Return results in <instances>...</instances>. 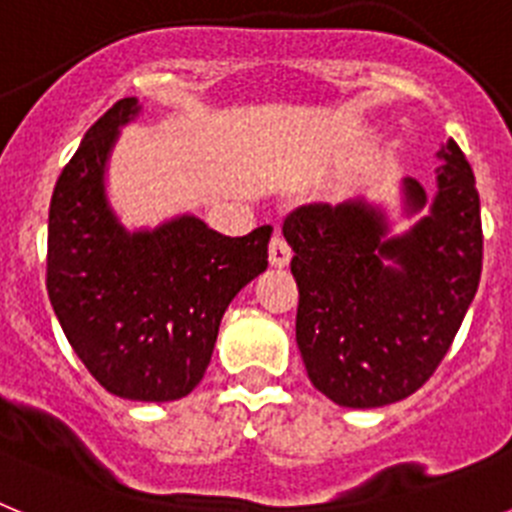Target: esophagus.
I'll list each match as a JSON object with an SVG mask.
<instances>
[{"instance_id": "1", "label": "esophagus", "mask_w": 512, "mask_h": 512, "mask_svg": "<svg viewBox=\"0 0 512 512\" xmlns=\"http://www.w3.org/2000/svg\"><path fill=\"white\" fill-rule=\"evenodd\" d=\"M269 261L271 266H277V269H284V266L292 261V248H289V243L284 241L282 235H274L269 243Z\"/></svg>"}]
</instances>
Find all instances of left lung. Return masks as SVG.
Wrapping results in <instances>:
<instances>
[{
	"instance_id": "1",
	"label": "left lung",
	"mask_w": 512,
	"mask_h": 512,
	"mask_svg": "<svg viewBox=\"0 0 512 512\" xmlns=\"http://www.w3.org/2000/svg\"><path fill=\"white\" fill-rule=\"evenodd\" d=\"M436 194L402 179V215L364 197L305 205L284 220L300 287L297 346L315 390L343 408H382L420 390L449 351L482 274V220L469 161L441 146Z\"/></svg>"
}]
</instances>
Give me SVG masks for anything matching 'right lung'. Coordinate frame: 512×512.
Listing matches in <instances>:
<instances>
[{
  "mask_svg": "<svg viewBox=\"0 0 512 512\" xmlns=\"http://www.w3.org/2000/svg\"><path fill=\"white\" fill-rule=\"evenodd\" d=\"M135 97L104 112L58 176L48 212V297L104 390L171 402L202 382L233 297L269 266L271 225L241 238L200 217L128 230L107 200V161Z\"/></svg>",
  "mask_w": 512,
  "mask_h": 512,
  "instance_id": "1",
  "label": "right lung"
}]
</instances>
